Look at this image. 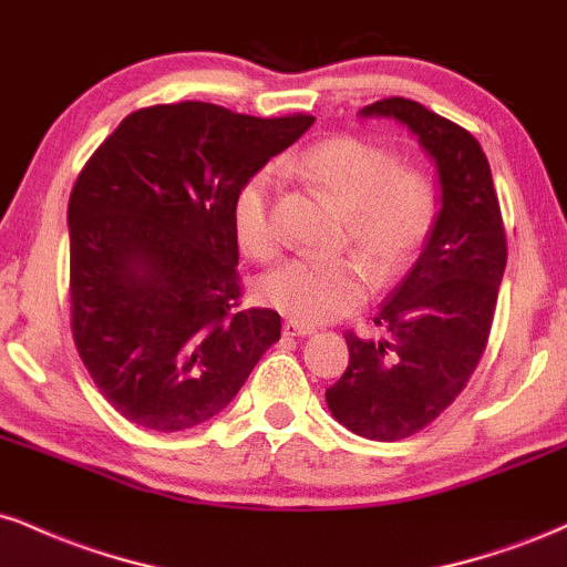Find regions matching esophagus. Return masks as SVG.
<instances>
[{
  "label": "esophagus",
  "instance_id": "obj_1",
  "mask_svg": "<svg viewBox=\"0 0 567 567\" xmlns=\"http://www.w3.org/2000/svg\"><path fill=\"white\" fill-rule=\"evenodd\" d=\"M282 333L290 336V338L311 336V333H315V324H303V322H298V320H288V322H285Z\"/></svg>",
  "mask_w": 567,
  "mask_h": 567
}]
</instances>
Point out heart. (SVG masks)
I'll return each mask as SVG.
<instances>
[{
	"label": "heart",
	"mask_w": 567,
	"mask_h": 567,
	"mask_svg": "<svg viewBox=\"0 0 567 567\" xmlns=\"http://www.w3.org/2000/svg\"><path fill=\"white\" fill-rule=\"evenodd\" d=\"M282 173L330 194L347 210L343 243L354 245L392 279L426 245L437 220V188L421 171L402 167L386 148L362 138H330L282 162ZM275 173L261 171L245 181L234 202V234L245 256L269 261L282 245L275 218ZM373 276L360 256H301L264 279V301L301 322H328L368 298Z\"/></svg>",
	"instance_id": "obj_1"
}]
</instances>
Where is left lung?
I'll return each instance as SVG.
<instances>
[{"mask_svg": "<svg viewBox=\"0 0 567 567\" xmlns=\"http://www.w3.org/2000/svg\"><path fill=\"white\" fill-rule=\"evenodd\" d=\"M360 116L405 125L434 159L442 192L419 261L373 317L379 336L349 330V365L324 392L338 424L394 442L432 424L470 383L491 336L506 234L491 165L472 133L408 97H383Z\"/></svg>", "mask_w": 567, "mask_h": 567, "instance_id": "1", "label": "left lung"}]
</instances>
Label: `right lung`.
I'll return each mask as SVG.
<instances>
[{"label":"right lung","mask_w":567,"mask_h":567,"mask_svg":"<svg viewBox=\"0 0 567 567\" xmlns=\"http://www.w3.org/2000/svg\"><path fill=\"white\" fill-rule=\"evenodd\" d=\"M311 122L162 103L125 116L82 167L69 199L71 333L127 421L205 424L279 341L277 311L239 306L234 202Z\"/></svg>","instance_id":"add662e5"}]
</instances>
